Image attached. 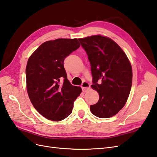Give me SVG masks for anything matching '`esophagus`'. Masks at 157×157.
Listing matches in <instances>:
<instances>
[{
	"label": "esophagus",
	"instance_id": "esophagus-1",
	"mask_svg": "<svg viewBox=\"0 0 157 157\" xmlns=\"http://www.w3.org/2000/svg\"><path fill=\"white\" fill-rule=\"evenodd\" d=\"M81 88H82V90L84 92H86L87 90H88L90 88V84L87 82L84 81V82H83V83L81 85Z\"/></svg>",
	"mask_w": 157,
	"mask_h": 157
}]
</instances>
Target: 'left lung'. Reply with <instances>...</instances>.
Returning <instances> with one entry per match:
<instances>
[{
	"label": "left lung",
	"instance_id": "obj_1",
	"mask_svg": "<svg viewBox=\"0 0 157 157\" xmlns=\"http://www.w3.org/2000/svg\"><path fill=\"white\" fill-rule=\"evenodd\" d=\"M91 66V87L99 93L90 111L99 118L115 115L126 104L132 83V69L126 54L115 41L101 35L78 39Z\"/></svg>",
	"mask_w": 157,
	"mask_h": 157
}]
</instances>
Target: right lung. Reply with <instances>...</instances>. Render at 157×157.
Listing matches in <instances>:
<instances>
[{"instance_id":"add662e5","label":"right lung","mask_w":157,"mask_h":157,"mask_svg":"<svg viewBox=\"0 0 157 157\" xmlns=\"http://www.w3.org/2000/svg\"><path fill=\"white\" fill-rule=\"evenodd\" d=\"M80 47L77 39L46 41L28 59L26 81L28 96L41 115L60 121L72 113L73 103L82 92L67 79L63 61Z\"/></svg>"}]
</instances>
